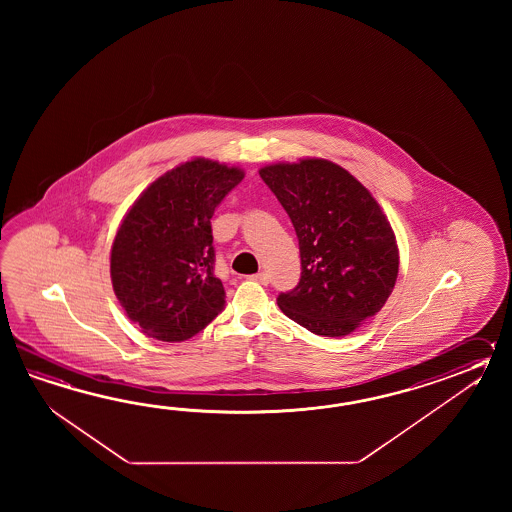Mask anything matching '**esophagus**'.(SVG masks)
<instances>
[{
    "label": "esophagus",
    "mask_w": 512,
    "mask_h": 512,
    "mask_svg": "<svg viewBox=\"0 0 512 512\" xmlns=\"http://www.w3.org/2000/svg\"><path fill=\"white\" fill-rule=\"evenodd\" d=\"M251 280L261 283V285H267L269 283V276L265 272H256V274H252Z\"/></svg>",
    "instance_id": "1"
}]
</instances>
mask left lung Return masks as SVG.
Segmentation results:
<instances>
[{
    "instance_id": "1",
    "label": "left lung",
    "mask_w": 512,
    "mask_h": 512,
    "mask_svg": "<svg viewBox=\"0 0 512 512\" xmlns=\"http://www.w3.org/2000/svg\"><path fill=\"white\" fill-rule=\"evenodd\" d=\"M261 179L293 221L302 276L278 294L283 315L322 337H346L392 294L399 249L368 188L326 159L263 166Z\"/></svg>"
}]
</instances>
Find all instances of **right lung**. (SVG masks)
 <instances>
[{"mask_svg": "<svg viewBox=\"0 0 512 512\" xmlns=\"http://www.w3.org/2000/svg\"><path fill=\"white\" fill-rule=\"evenodd\" d=\"M243 175L208 159L179 164L122 219L111 247V282L128 318L148 337L183 342L223 311L210 219Z\"/></svg>", "mask_w": 512, "mask_h": 512, "instance_id": "1", "label": "right lung"}]
</instances>
